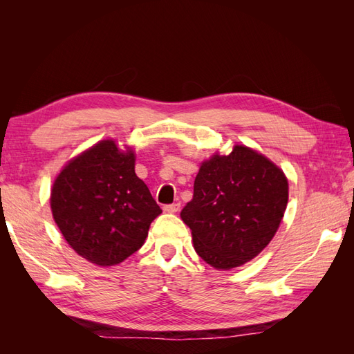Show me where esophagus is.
I'll return each mask as SVG.
<instances>
[{
	"label": "esophagus",
	"mask_w": 354,
	"mask_h": 354,
	"mask_svg": "<svg viewBox=\"0 0 354 354\" xmlns=\"http://www.w3.org/2000/svg\"><path fill=\"white\" fill-rule=\"evenodd\" d=\"M180 209V203H171V205H165L164 211L168 214H176Z\"/></svg>",
	"instance_id": "34e87169"
}]
</instances>
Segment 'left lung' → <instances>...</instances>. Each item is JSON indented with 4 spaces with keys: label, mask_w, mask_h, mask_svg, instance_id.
<instances>
[{
    "label": "left lung",
    "mask_w": 354,
    "mask_h": 354,
    "mask_svg": "<svg viewBox=\"0 0 354 354\" xmlns=\"http://www.w3.org/2000/svg\"><path fill=\"white\" fill-rule=\"evenodd\" d=\"M288 190L283 171L245 145L203 160L194 198L180 212L196 254L217 270L255 259L281 226Z\"/></svg>",
    "instance_id": "left-lung-1"
}]
</instances>
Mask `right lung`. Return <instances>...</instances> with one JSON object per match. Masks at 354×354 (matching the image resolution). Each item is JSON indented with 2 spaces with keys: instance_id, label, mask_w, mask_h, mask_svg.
I'll list each match as a JSON object with an SVG mask.
<instances>
[{
  "instance_id": "1",
  "label": "right lung",
  "mask_w": 354,
  "mask_h": 354,
  "mask_svg": "<svg viewBox=\"0 0 354 354\" xmlns=\"http://www.w3.org/2000/svg\"><path fill=\"white\" fill-rule=\"evenodd\" d=\"M134 167V149L106 138L68 160L53 181V218L71 248L95 266H116L142 248L162 212Z\"/></svg>"
}]
</instances>
